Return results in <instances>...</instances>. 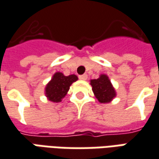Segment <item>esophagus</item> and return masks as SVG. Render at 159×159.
I'll list each match as a JSON object with an SVG mask.
<instances>
[{"label": "esophagus", "mask_w": 159, "mask_h": 159, "mask_svg": "<svg viewBox=\"0 0 159 159\" xmlns=\"http://www.w3.org/2000/svg\"><path fill=\"white\" fill-rule=\"evenodd\" d=\"M88 78V75L87 74H83V75H82V76H79V79L80 80H87Z\"/></svg>", "instance_id": "34e87169"}]
</instances>
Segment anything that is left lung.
I'll list each match as a JSON object with an SVG mask.
<instances>
[{
	"label": "left lung",
	"instance_id": "1",
	"mask_svg": "<svg viewBox=\"0 0 159 159\" xmlns=\"http://www.w3.org/2000/svg\"><path fill=\"white\" fill-rule=\"evenodd\" d=\"M92 90L95 96L101 103H108L116 96V92L110 80L107 75H101L97 79L90 81Z\"/></svg>",
	"mask_w": 159,
	"mask_h": 159
}]
</instances>
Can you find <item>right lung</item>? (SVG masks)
Wrapping results in <instances>:
<instances>
[{"label": "right lung", "instance_id": "1", "mask_svg": "<svg viewBox=\"0 0 159 159\" xmlns=\"http://www.w3.org/2000/svg\"><path fill=\"white\" fill-rule=\"evenodd\" d=\"M78 79L76 75L66 76L61 72H56L45 87V95L49 101L60 102L70 89V86Z\"/></svg>", "mask_w": 159, "mask_h": 159}]
</instances>
